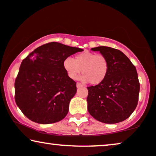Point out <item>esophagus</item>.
Here are the masks:
<instances>
[{
  "instance_id": "1",
  "label": "esophagus",
  "mask_w": 156,
  "mask_h": 156,
  "mask_svg": "<svg viewBox=\"0 0 156 156\" xmlns=\"http://www.w3.org/2000/svg\"><path fill=\"white\" fill-rule=\"evenodd\" d=\"M76 86H77V88H80V87H82V86H83V85L80 83H77Z\"/></svg>"
}]
</instances>
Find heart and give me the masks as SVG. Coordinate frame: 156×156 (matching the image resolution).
<instances>
[{"instance_id":"heart-1","label":"heart","mask_w":156,"mask_h":156,"mask_svg":"<svg viewBox=\"0 0 156 156\" xmlns=\"http://www.w3.org/2000/svg\"><path fill=\"white\" fill-rule=\"evenodd\" d=\"M63 68L71 79H76L81 72L80 80L97 85L106 78L109 71V62L104 55L86 50L76 55L75 60L70 57L65 59Z\"/></svg>"}]
</instances>
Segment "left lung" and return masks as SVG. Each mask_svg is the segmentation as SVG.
Returning <instances> with one entry per match:
<instances>
[{"label": "left lung", "instance_id": "8db88e82", "mask_svg": "<svg viewBox=\"0 0 156 156\" xmlns=\"http://www.w3.org/2000/svg\"><path fill=\"white\" fill-rule=\"evenodd\" d=\"M107 58L109 71L101 83L87 87L88 111L98 121L116 124L127 119L138 103L136 68L123 52L109 47L91 48Z\"/></svg>", "mask_w": 156, "mask_h": 156}]
</instances>
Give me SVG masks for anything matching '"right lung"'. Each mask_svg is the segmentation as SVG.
<instances>
[{
	"label": "right lung",
	"instance_id": "obj_1",
	"mask_svg": "<svg viewBox=\"0 0 156 156\" xmlns=\"http://www.w3.org/2000/svg\"><path fill=\"white\" fill-rule=\"evenodd\" d=\"M82 51L53 42L37 47L23 59L15 80V101L28 119L52 124L66 117L77 89L63 61Z\"/></svg>",
	"mask_w": 156,
	"mask_h": 156
}]
</instances>
